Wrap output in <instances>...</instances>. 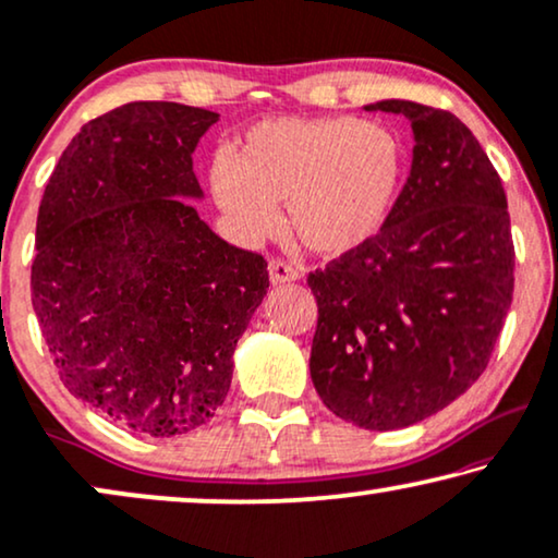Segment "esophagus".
<instances>
[{"label": "esophagus", "mask_w": 558, "mask_h": 558, "mask_svg": "<svg viewBox=\"0 0 558 558\" xmlns=\"http://www.w3.org/2000/svg\"><path fill=\"white\" fill-rule=\"evenodd\" d=\"M267 270H270V280L275 286H278V283H293V280L301 278L299 267L286 263V259H270Z\"/></svg>", "instance_id": "1"}]
</instances>
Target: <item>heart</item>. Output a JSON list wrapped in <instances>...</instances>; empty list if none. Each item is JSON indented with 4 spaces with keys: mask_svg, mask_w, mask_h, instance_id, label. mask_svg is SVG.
I'll return each instance as SVG.
<instances>
[{
    "mask_svg": "<svg viewBox=\"0 0 558 558\" xmlns=\"http://www.w3.org/2000/svg\"><path fill=\"white\" fill-rule=\"evenodd\" d=\"M403 140L356 117H280L252 124L236 153L214 158V202L244 240H263L280 225L303 247L344 257L367 247L388 225L403 193Z\"/></svg>",
    "mask_w": 558,
    "mask_h": 558,
    "instance_id": "heart-1",
    "label": "heart"
}]
</instances>
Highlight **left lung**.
Instances as JSON below:
<instances>
[{"instance_id": "8db88e82", "label": "left lung", "mask_w": 558, "mask_h": 558, "mask_svg": "<svg viewBox=\"0 0 558 558\" xmlns=\"http://www.w3.org/2000/svg\"><path fill=\"white\" fill-rule=\"evenodd\" d=\"M411 119L413 162L367 247L308 272L318 303L311 380L339 418L413 426L485 373L512 303L515 247L500 175L451 111L388 99Z\"/></svg>"}]
</instances>
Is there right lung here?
<instances>
[{"label":"right lung","instance_id":"obj_1","mask_svg":"<svg viewBox=\"0 0 558 558\" xmlns=\"http://www.w3.org/2000/svg\"><path fill=\"white\" fill-rule=\"evenodd\" d=\"M209 109L132 101L84 124L37 209L33 308L65 388L147 436L204 426L270 278L217 236L191 153Z\"/></svg>","mask_w":558,"mask_h":558}]
</instances>
